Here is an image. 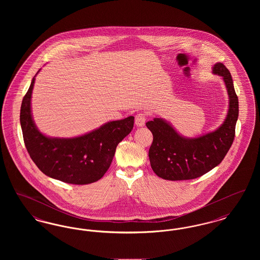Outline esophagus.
<instances>
[{
    "mask_svg": "<svg viewBox=\"0 0 260 260\" xmlns=\"http://www.w3.org/2000/svg\"><path fill=\"white\" fill-rule=\"evenodd\" d=\"M146 122V116L143 113H138L136 116V126H143Z\"/></svg>",
    "mask_w": 260,
    "mask_h": 260,
    "instance_id": "esophagus-1",
    "label": "esophagus"
}]
</instances>
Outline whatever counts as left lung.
Masks as SVG:
<instances>
[{"label": "left lung", "instance_id": "8db88e82", "mask_svg": "<svg viewBox=\"0 0 260 260\" xmlns=\"http://www.w3.org/2000/svg\"><path fill=\"white\" fill-rule=\"evenodd\" d=\"M212 74L222 77L229 98L227 115L216 129L197 137H186L161 118L146 123L153 135L149 149L151 168L162 179L188 180L209 173L222 161L233 143L239 116L233 80L220 62L212 66Z\"/></svg>", "mask_w": 260, "mask_h": 260}]
</instances>
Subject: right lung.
<instances>
[{"mask_svg":"<svg viewBox=\"0 0 260 260\" xmlns=\"http://www.w3.org/2000/svg\"><path fill=\"white\" fill-rule=\"evenodd\" d=\"M35 77L20 109L23 139L31 159L42 173L62 182L83 185L98 181L109 169L117 145L132 132L135 117L107 122L75 137L46 136L39 131L32 116Z\"/></svg>","mask_w":260,"mask_h":260,"instance_id":"right-lung-1","label":"right lung"}]
</instances>
